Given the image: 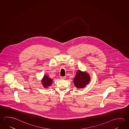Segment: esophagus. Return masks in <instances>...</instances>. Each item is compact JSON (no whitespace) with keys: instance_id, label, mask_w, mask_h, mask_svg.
<instances>
[{"instance_id":"esophagus-1","label":"esophagus","mask_w":129,"mask_h":129,"mask_svg":"<svg viewBox=\"0 0 129 129\" xmlns=\"http://www.w3.org/2000/svg\"><path fill=\"white\" fill-rule=\"evenodd\" d=\"M60 79H62V80H64V79H66V77H60Z\"/></svg>"}]
</instances>
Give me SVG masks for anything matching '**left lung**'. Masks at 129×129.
I'll return each mask as SVG.
<instances>
[{"instance_id":"left-lung-1","label":"left lung","mask_w":129,"mask_h":129,"mask_svg":"<svg viewBox=\"0 0 129 129\" xmlns=\"http://www.w3.org/2000/svg\"><path fill=\"white\" fill-rule=\"evenodd\" d=\"M90 76L88 73L78 70L73 80V82L77 88L81 89L88 85L90 81Z\"/></svg>"}]
</instances>
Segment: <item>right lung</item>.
<instances>
[{"label":"right lung","mask_w":129,"mask_h":129,"mask_svg":"<svg viewBox=\"0 0 129 129\" xmlns=\"http://www.w3.org/2000/svg\"><path fill=\"white\" fill-rule=\"evenodd\" d=\"M42 83L45 88H47L52 84V80L51 79L48 75H45L42 80Z\"/></svg>","instance_id":"obj_1"}]
</instances>
